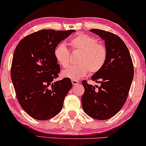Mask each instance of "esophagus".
<instances>
[{
	"label": "esophagus",
	"instance_id": "34e87169",
	"mask_svg": "<svg viewBox=\"0 0 146 146\" xmlns=\"http://www.w3.org/2000/svg\"><path fill=\"white\" fill-rule=\"evenodd\" d=\"M72 83L74 86H78L80 84V82L78 80H72Z\"/></svg>",
	"mask_w": 146,
	"mask_h": 146
}]
</instances>
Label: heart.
<instances>
[{"instance_id":"heart-1","label":"heart","mask_w":146,"mask_h":146,"mask_svg":"<svg viewBox=\"0 0 146 146\" xmlns=\"http://www.w3.org/2000/svg\"><path fill=\"white\" fill-rule=\"evenodd\" d=\"M70 44L73 51L80 53L76 66H70L61 72L62 77L72 80H79L90 72H98L103 68L108 57V51L104 44L98 43L97 40L91 36L82 33L72 38ZM57 62L62 67L70 63V51L64 43L57 44L53 51Z\"/></svg>"}]
</instances>
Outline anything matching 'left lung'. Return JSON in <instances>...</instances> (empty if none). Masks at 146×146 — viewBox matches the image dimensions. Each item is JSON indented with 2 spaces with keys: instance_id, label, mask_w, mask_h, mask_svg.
I'll use <instances>...</instances> for the list:
<instances>
[{
  "instance_id": "1",
  "label": "left lung",
  "mask_w": 146,
  "mask_h": 146,
  "mask_svg": "<svg viewBox=\"0 0 146 146\" xmlns=\"http://www.w3.org/2000/svg\"><path fill=\"white\" fill-rule=\"evenodd\" d=\"M105 41L108 57L103 68L92 76L100 83L93 86L82 82L85 91L82 96L84 111L98 120L113 117L126 102L134 76V66L129 51L121 38L108 31L90 29Z\"/></svg>"
}]
</instances>
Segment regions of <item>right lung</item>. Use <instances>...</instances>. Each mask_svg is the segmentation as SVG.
I'll use <instances>...</instances> for the list:
<instances>
[{
    "label": "right lung",
    "instance_id": "obj_1",
    "mask_svg": "<svg viewBox=\"0 0 146 146\" xmlns=\"http://www.w3.org/2000/svg\"><path fill=\"white\" fill-rule=\"evenodd\" d=\"M74 32L41 30L27 36L15 48L11 78L19 104L33 118L48 120L61 111L72 84L68 78L53 81L60 71L53 51Z\"/></svg>",
    "mask_w": 146,
    "mask_h": 146
}]
</instances>
